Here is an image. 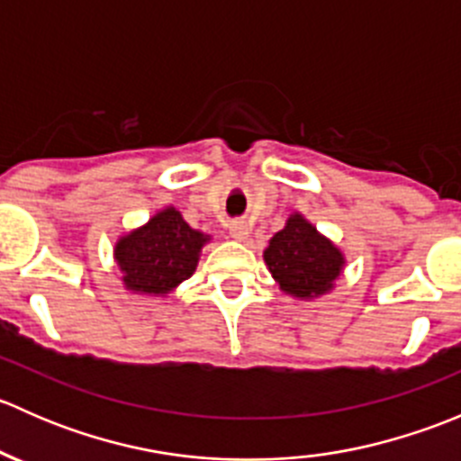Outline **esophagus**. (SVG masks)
<instances>
[{
    "mask_svg": "<svg viewBox=\"0 0 461 461\" xmlns=\"http://www.w3.org/2000/svg\"><path fill=\"white\" fill-rule=\"evenodd\" d=\"M230 234H231V239L245 240L249 236V225L245 221H231L230 222Z\"/></svg>",
    "mask_w": 461,
    "mask_h": 461,
    "instance_id": "1",
    "label": "esophagus"
}]
</instances>
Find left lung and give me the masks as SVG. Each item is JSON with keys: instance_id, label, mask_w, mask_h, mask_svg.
Segmentation results:
<instances>
[{"instance_id": "obj_1", "label": "left lung", "mask_w": 461, "mask_h": 461, "mask_svg": "<svg viewBox=\"0 0 461 461\" xmlns=\"http://www.w3.org/2000/svg\"><path fill=\"white\" fill-rule=\"evenodd\" d=\"M263 258L278 287L301 301L332 292L346 267L341 249L299 212L292 213L285 227L269 239Z\"/></svg>"}]
</instances>
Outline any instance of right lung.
I'll use <instances>...</instances> for the list:
<instances>
[{
  "instance_id": "1",
  "label": "right lung",
  "mask_w": 461,
  "mask_h": 461,
  "mask_svg": "<svg viewBox=\"0 0 461 461\" xmlns=\"http://www.w3.org/2000/svg\"><path fill=\"white\" fill-rule=\"evenodd\" d=\"M212 236L192 230L176 207L153 213L142 227L120 236L113 258L133 294L167 296L187 281Z\"/></svg>"
}]
</instances>
